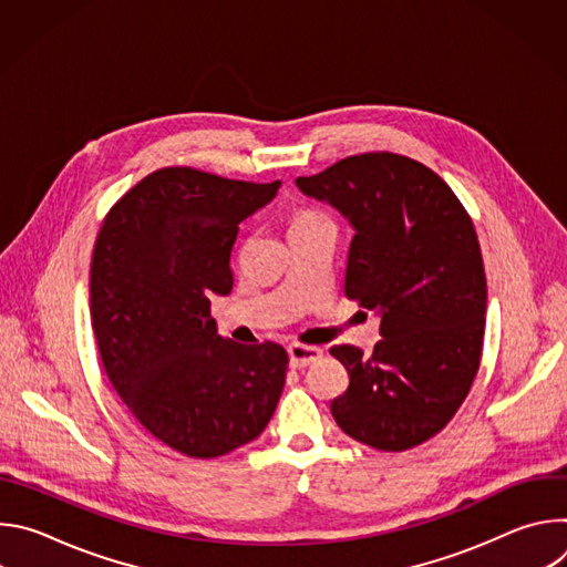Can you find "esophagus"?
Segmentation results:
<instances>
[{
    "instance_id": "34e87169",
    "label": "esophagus",
    "mask_w": 567,
    "mask_h": 567,
    "mask_svg": "<svg viewBox=\"0 0 567 567\" xmlns=\"http://www.w3.org/2000/svg\"><path fill=\"white\" fill-rule=\"evenodd\" d=\"M289 352V365L291 368H307L309 363H316L322 357V350L316 346H302V343H291L287 348Z\"/></svg>"
}]
</instances>
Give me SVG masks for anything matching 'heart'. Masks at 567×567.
Instances as JSON below:
<instances>
[{
	"mask_svg": "<svg viewBox=\"0 0 567 567\" xmlns=\"http://www.w3.org/2000/svg\"><path fill=\"white\" fill-rule=\"evenodd\" d=\"M326 215L318 213V210H302L293 217V224H300V221H313V219H322Z\"/></svg>",
	"mask_w": 567,
	"mask_h": 567,
	"instance_id": "b5f03b06",
	"label": "heart"
}]
</instances>
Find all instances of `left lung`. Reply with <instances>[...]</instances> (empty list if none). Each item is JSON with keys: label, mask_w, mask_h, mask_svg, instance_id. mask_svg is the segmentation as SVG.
<instances>
[{"label": "left lung", "mask_w": 567, "mask_h": 567, "mask_svg": "<svg viewBox=\"0 0 567 567\" xmlns=\"http://www.w3.org/2000/svg\"><path fill=\"white\" fill-rule=\"evenodd\" d=\"M296 186L352 224L346 296L381 316L370 357L330 350L350 374L332 415L372 449L420 446L453 420L480 368L487 278L473 221L437 173L394 152L341 158Z\"/></svg>", "instance_id": "1"}]
</instances>
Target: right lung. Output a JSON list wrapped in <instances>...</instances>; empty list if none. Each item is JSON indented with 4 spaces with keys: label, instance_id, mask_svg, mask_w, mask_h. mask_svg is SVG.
I'll return each mask as SVG.
<instances>
[{
    "label": "right lung",
    "instance_id": "obj_1",
    "mask_svg": "<svg viewBox=\"0 0 567 567\" xmlns=\"http://www.w3.org/2000/svg\"><path fill=\"white\" fill-rule=\"evenodd\" d=\"M278 188L161 168L110 208L96 237L90 311L107 379L150 435L188 457L249 444L278 406L285 348L221 339L210 318V298L233 289L239 224Z\"/></svg>",
    "mask_w": 567,
    "mask_h": 567
}]
</instances>
